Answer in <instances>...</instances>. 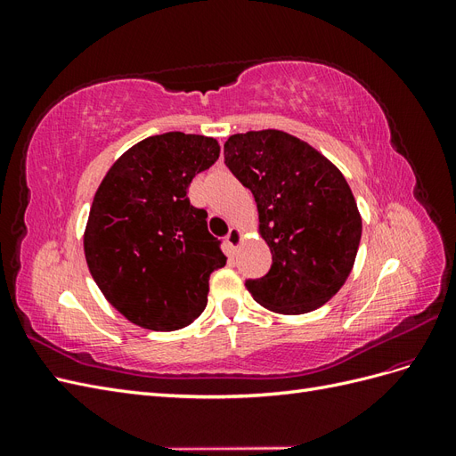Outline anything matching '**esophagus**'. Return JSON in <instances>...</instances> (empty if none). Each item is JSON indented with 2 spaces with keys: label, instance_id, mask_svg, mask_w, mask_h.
<instances>
[{
  "label": "esophagus",
  "instance_id": "1",
  "mask_svg": "<svg viewBox=\"0 0 456 456\" xmlns=\"http://www.w3.org/2000/svg\"><path fill=\"white\" fill-rule=\"evenodd\" d=\"M241 241H243V232H241L240 228L233 226V228L230 230L228 236H226V243L230 245V249H232V251H236Z\"/></svg>",
  "mask_w": 456,
  "mask_h": 456
}]
</instances>
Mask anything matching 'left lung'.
<instances>
[{"mask_svg": "<svg viewBox=\"0 0 456 456\" xmlns=\"http://www.w3.org/2000/svg\"><path fill=\"white\" fill-rule=\"evenodd\" d=\"M224 161L253 191L258 233L272 253L270 272L247 280V291L275 314L323 306L346 283L362 240L346 178L322 151L278 129L232 134Z\"/></svg>", "mask_w": 456, "mask_h": 456, "instance_id": "left-lung-1", "label": "left lung"}]
</instances>
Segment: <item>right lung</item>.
Instances as JSON below:
<instances>
[{
	"mask_svg": "<svg viewBox=\"0 0 456 456\" xmlns=\"http://www.w3.org/2000/svg\"><path fill=\"white\" fill-rule=\"evenodd\" d=\"M213 136H148L110 167L84 233L89 272L106 300L134 325L176 330L207 306L211 273L226 265L188 186L218 159Z\"/></svg>",
	"mask_w": 456,
	"mask_h": 456,
	"instance_id": "obj_1",
	"label": "right lung"
}]
</instances>
